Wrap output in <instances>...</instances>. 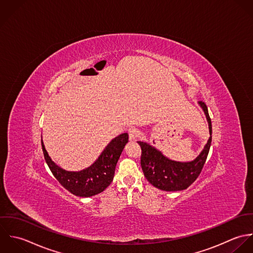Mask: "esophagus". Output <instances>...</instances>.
<instances>
[{"mask_svg": "<svg viewBox=\"0 0 253 253\" xmlns=\"http://www.w3.org/2000/svg\"><path fill=\"white\" fill-rule=\"evenodd\" d=\"M128 134H129V139L132 141H135L139 137V130L136 127H131L128 129Z\"/></svg>", "mask_w": 253, "mask_h": 253, "instance_id": "obj_1", "label": "esophagus"}]
</instances>
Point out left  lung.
<instances>
[{
	"label": "left lung",
	"mask_w": 253,
	"mask_h": 253,
	"mask_svg": "<svg viewBox=\"0 0 253 253\" xmlns=\"http://www.w3.org/2000/svg\"><path fill=\"white\" fill-rule=\"evenodd\" d=\"M202 106L209 126L210 137L200 155L189 162H180L167 158L162 152L145 142H138L142 149L141 166L147 180L155 188L176 192L189 188L200 176L206 161L212 139V125L208 109L203 101L199 102Z\"/></svg>",
	"instance_id": "1"
}]
</instances>
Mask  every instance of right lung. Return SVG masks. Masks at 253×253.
<instances>
[{"mask_svg":"<svg viewBox=\"0 0 253 253\" xmlns=\"http://www.w3.org/2000/svg\"><path fill=\"white\" fill-rule=\"evenodd\" d=\"M128 138L127 133L114 138L90 167L78 172L66 171L57 166L49 156L42 140L41 143L45 160L60 185L77 197L89 198L103 192L112 182L117 161Z\"/></svg>","mask_w":253,"mask_h":253,"instance_id":"obj_1","label":"right lung"}]
</instances>
